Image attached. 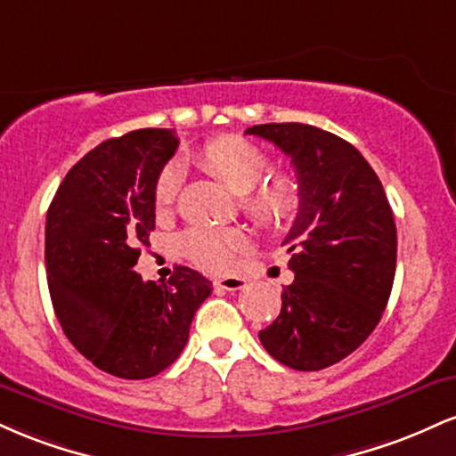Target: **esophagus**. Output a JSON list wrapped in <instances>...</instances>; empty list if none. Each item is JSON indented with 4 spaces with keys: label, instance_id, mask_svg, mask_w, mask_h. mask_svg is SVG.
I'll use <instances>...</instances> for the list:
<instances>
[{
    "label": "esophagus",
    "instance_id": "obj_1",
    "mask_svg": "<svg viewBox=\"0 0 456 456\" xmlns=\"http://www.w3.org/2000/svg\"><path fill=\"white\" fill-rule=\"evenodd\" d=\"M216 287L227 291H240L246 287V281L240 279V276H223V279L216 281Z\"/></svg>",
    "mask_w": 456,
    "mask_h": 456
}]
</instances>
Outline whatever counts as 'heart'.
<instances>
[{
  "label": "heart",
  "mask_w": 456,
  "mask_h": 456,
  "mask_svg": "<svg viewBox=\"0 0 456 456\" xmlns=\"http://www.w3.org/2000/svg\"><path fill=\"white\" fill-rule=\"evenodd\" d=\"M195 159L218 180H223L235 195L242 197V208L253 221L264 227H281L289 221L297 208V191L289 177H272L264 182L270 162L259 148L240 137H218L208 141ZM182 174L175 165L160 171L154 188L156 210L165 212L174 206L180 191ZM248 240L238 229L191 227L180 235V250L197 268L224 272L233 265L235 255L246 248Z\"/></svg>",
  "instance_id": "heart-1"
}]
</instances>
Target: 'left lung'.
I'll return each instance as SVG.
<instances>
[{
	"mask_svg": "<svg viewBox=\"0 0 456 456\" xmlns=\"http://www.w3.org/2000/svg\"><path fill=\"white\" fill-rule=\"evenodd\" d=\"M287 154L300 208L287 233L296 279L281 315L261 330L272 358L319 370L362 345L379 323L396 268V224L378 174L352 143L308 124L246 130Z\"/></svg>",
	"mask_w": 456,
	"mask_h": 456,
	"instance_id": "8db88e82",
	"label": "left lung"
}]
</instances>
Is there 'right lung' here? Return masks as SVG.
I'll return each mask as SVG.
<instances>
[{
	"label": "right lung",
	"mask_w": 456,
	"mask_h": 456,
	"mask_svg": "<svg viewBox=\"0 0 456 456\" xmlns=\"http://www.w3.org/2000/svg\"><path fill=\"white\" fill-rule=\"evenodd\" d=\"M169 128H143L87 151L57 188L45 229L49 291L61 330L94 366L148 379L174 364L212 282L177 265L156 285L133 268L154 232V188L177 150Z\"/></svg>",
	"instance_id": "add662e5"
}]
</instances>
